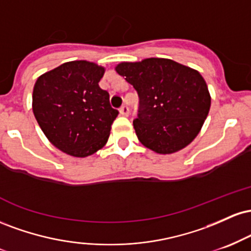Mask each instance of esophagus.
Here are the masks:
<instances>
[{"label": "esophagus", "instance_id": "esophagus-1", "mask_svg": "<svg viewBox=\"0 0 251 251\" xmlns=\"http://www.w3.org/2000/svg\"><path fill=\"white\" fill-rule=\"evenodd\" d=\"M119 113H120V116L127 117L129 114V108L127 107V106H122L119 109Z\"/></svg>", "mask_w": 251, "mask_h": 251}]
</instances>
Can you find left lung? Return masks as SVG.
Returning <instances> with one entry per match:
<instances>
[{
    "label": "left lung",
    "mask_w": 251,
    "mask_h": 251,
    "mask_svg": "<svg viewBox=\"0 0 251 251\" xmlns=\"http://www.w3.org/2000/svg\"><path fill=\"white\" fill-rule=\"evenodd\" d=\"M116 71L138 92L140 108L133 127L145 148L171 154L197 137L211 106L200 72L163 57L120 62Z\"/></svg>",
    "instance_id": "1"
}]
</instances>
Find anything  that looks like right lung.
<instances>
[{"instance_id": "1", "label": "right lung", "mask_w": 251, "mask_h": 251, "mask_svg": "<svg viewBox=\"0 0 251 251\" xmlns=\"http://www.w3.org/2000/svg\"><path fill=\"white\" fill-rule=\"evenodd\" d=\"M105 67L76 60L37 77L33 113L47 139L63 153L85 158L107 143L119 112L99 87Z\"/></svg>"}]
</instances>
